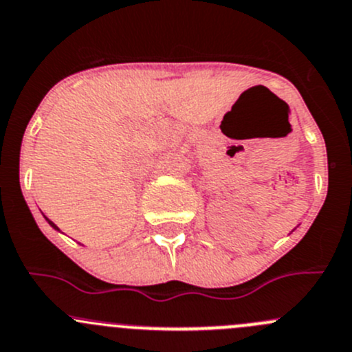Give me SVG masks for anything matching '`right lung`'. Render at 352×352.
Segmentation results:
<instances>
[{"label": "right lung", "instance_id": "right-lung-1", "mask_svg": "<svg viewBox=\"0 0 352 352\" xmlns=\"http://www.w3.org/2000/svg\"><path fill=\"white\" fill-rule=\"evenodd\" d=\"M46 220H47V218H46ZM47 221H50V225H51V227H53V228H56V230H58V227H56V225L53 223V221H51V220H47Z\"/></svg>", "mask_w": 352, "mask_h": 352}]
</instances>
